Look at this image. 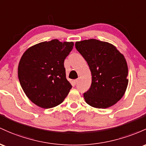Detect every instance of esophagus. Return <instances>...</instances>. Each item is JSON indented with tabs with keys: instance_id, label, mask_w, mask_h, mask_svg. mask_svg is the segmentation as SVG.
Instances as JSON below:
<instances>
[{
	"instance_id": "1",
	"label": "esophagus",
	"mask_w": 146,
	"mask_h": 146,
	"mask_svg": "<svg viewBox=\"0 0 146 146\" xmlns=\"http://www.w3.org/2000/svg\"><path fill=\"white\" fill-rule=\"evenodd\" d=\"M78 79H75V80H74V84H75V85H76V83H78Z\"/></svg>"
}]
</instances>
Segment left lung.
<instances>
[{
	"label": "left lung",
	"instance_id": "1",
	"mask_svg": "<svg viewBox=\"0 0 146 146\" xmlns=\"http://www.w3.org/2000/svg\"><path fill=\"white\" fill-rule=\"evenodd\" d=\"M76 50L89 65L92 83L83 94L86 102L96 108H108L125 94L128 69L123 54L112 44L96 39L77 41Z\"/></svg>",
	"mask_w": 146,
	"mask_h": 146
}]
</instances>
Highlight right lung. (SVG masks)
Returning <instances> with one entry per match:
<instances>
[{"label": "right lung", "mask_w": 146, "mask_h": 146, "mask_svg": "<svg viewBox=\"0 0 146 146\" xmlns=\"http://www.w3.org/2000/svg\"><path fill=\"white\" fill-rule=\"evenodd\" d=\"M73 46V42L53 39L29 47L21 56L18 67L21 88L38 107H56L70 92L72 86L66 78L64 60Z\"/></svg>", "instance_id": "right-lung-1"}]
</instances>
